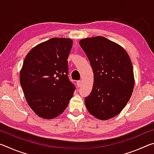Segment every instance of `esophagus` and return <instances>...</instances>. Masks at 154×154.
Here are the masks:
<instances>
[{"instance_id": "1", "label": "esophagus", "mask_w": 154, "mask_h": 154, "mask_svg": "<svg viewBox=\"0 0 154 154\" xmlns=\"http://www.w3.org/2000/svg\"><path fill=\"white\" fill-rule=\"evenodd\" d=\"M82 81H77V87H78V88H80L81 86H82Z\"/></svg>"}]
</instances>
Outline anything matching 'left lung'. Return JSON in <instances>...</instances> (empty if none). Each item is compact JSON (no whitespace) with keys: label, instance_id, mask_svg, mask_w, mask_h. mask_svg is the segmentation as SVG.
<instances>
[{"label":"left lung","instance_id":"left-lung-1","mask_svg":"<svg viewBox=\"0 0 154 154\" xmlns=\"http://www.w3.org/2000/svg\"><path fill=\"white\" fill-rule=\"evenodd\" d=\"M79 45L93 69L94 85L85 103L98 119H109L120 113L134 89L133 67L129 56L118 44L103 36L83 38Z\"/></svg>","mask_w":154,"mask_h":154}]
</instances>
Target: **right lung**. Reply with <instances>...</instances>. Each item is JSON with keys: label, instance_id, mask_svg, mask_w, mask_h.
Returning a JSON list of instances; mask_svg holds the SVG:
<instances>
[{"label": "right lung", "instance_id": "add662e5", "mask_svg": "<svg viewBox=\"0 0 154 154\" xmlns=\"http://www.w3.org/2000/svg\"><path fill=\"white\" fill-rule=\"evenodd\" d=\"M72 41L52 38L27 54L20 82L28 105L41 118L50 119L66 108L75 86L69 76L68 57Z\"/></svg>", "mask_w": 154, "mask_h": 154}]
</instances>
